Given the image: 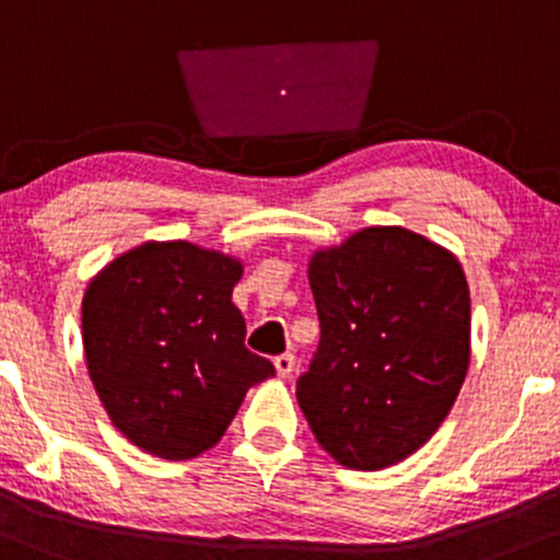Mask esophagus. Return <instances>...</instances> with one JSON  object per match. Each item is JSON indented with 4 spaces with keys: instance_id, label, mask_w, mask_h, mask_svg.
<instances>
[{
    "instance_id": "1",
    "label": "esophagus",
    "mask_w": 560,
    "mask_h": 560,
    "mask_svg": "<svg viewBox=\"0 0 560 560\" xmlns=\"http://www.w3.org/2000/svg\"><path fill=\"white\" fill-rule=\"evenodd\" d=\"M293 364H296V360H293L291 351H285V354L275 357V370H278L280 378H288V375L293 373Z\"/></svg>"
}]
</instances>
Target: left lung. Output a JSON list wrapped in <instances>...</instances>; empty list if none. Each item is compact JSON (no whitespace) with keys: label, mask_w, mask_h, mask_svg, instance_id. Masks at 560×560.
<instances>
[{"label":"left lung","mask_w":560,"mask_h":560,"mask_svg":"<svg viewBox=\"0 0 560 560\" xmlns=\"http://www.w3.org/2000/svg\"><path fill=\"white\" fill-rule=\"evenodd\" d=\"M319 347L296 399L319 447L381 470L423 447L470 362V291L447 248L405 228H364L314 250Z\"/></svg>","instance_id":"1"}]
</instances>
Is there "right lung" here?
Wrapping results in <instances>:
<instances>
[{
  "label": "right lung",
  "instance_id": "obj_1",
  "mask_svg": "<svg viewBox=\"0 0 560 560\" xmlns=\"http://www.w3.org/2000/svg\"><path fill=\"white\" fill-rule=\"evenodd\" d=\"M243 264L187 241L142 246L94 275L81 336L100 401L135 447L190 460L224 436L272 362L246 349L232 304Z\"/></svg>",
  "mask_w": 560,
  "mask_h": 560
}]
</instances>
